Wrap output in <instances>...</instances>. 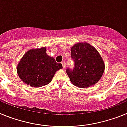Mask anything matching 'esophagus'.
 I'll list each match as a JSON object with an SVG mask.
<instances>
[{"instance_id": "34e87169", "label": "esophagus", "mask_w": 127, "mask_h": 127, "mask_svg": "<svg viewBox=\"0 0 127 127\" xmlns=\"http://www.w3.org/2000/svg\"><path fill=\"white\" fill-rule=\"evenodd\" d=\"M61 64H62L63 65V69H64V68H66V63H65L64 61H63V62L61 63Z\"/></svg>"}]
</instances>
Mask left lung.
<instances>
[{"mask_svg":"<svg viewBox=\"0 0 127 127\" xmlns=\"http://www.w3.org/2000/svg\"><path fill=\"white\" fill-rule=\"evenodd\" d=\"M74 68H67L71 83L81 88H89L99 81L105 70L102 57L96 49L88 43H78L71 47Z\"/></svg>","mask_w":127,"mask_h":127,"instance_id":"obj_1","label":"left lung"}]
</instances>
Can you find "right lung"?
Returning <instances> with one entry per match:
<instances>
[{
  "instance_id": "1",
  "label": "right lung",
  "mask_w": 127,
  "mask_h": 127,
  "mask_svg": "<svg viewBox=\"0 0 127 127\" xmlns=\"http://www.w3.org/2000/svg\"><path fill=\"white\" fill-rule=\"evenodd\" d=\"M46 47L31 49L25 53L17 66V73L23 82L39 88L51 82L55 73L63 68L54 58L48 56Z\"/></svg>"
}]
</instances>
